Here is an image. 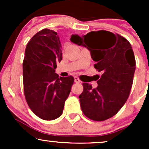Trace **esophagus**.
<instances>
[{
  "label": "esophagus",
  "mask_w": 149,
  "mask_h": 149,
  "mask_svg": "<svg viewBox=\"0 0 149 149\" xmlns=\"http://www.w3.org/2000/svg\"><path fill=\"white\" fill-rule=\"evenodd\" d=\"M74 78H75V83H80V80L79 78H78V77H75Z\"/></svg>",
  "instance_id": "esophagus-1"
}]
</instances>
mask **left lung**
<instances>
[{
  "instance_id": "left-lung-1",
  "label": "left lung",
  "mask_w": 149,
  "mask_h": 149,
  "mask_svg": "<svg viewBox=\"0 0 149 149\" xmlns=\"http://www.w3.org/2000/svg\"><path fill=\"white\" fill-rule=\"evenodd\" d=\"M71 40L90 50L94 66L102 73L97 88L83 83L79 98L83 113L95 121L110 118L125 103L132 86L136 62L130 43L119 34L103 30L82 37L73 35Z\"/></svg>"
}]
</instances>
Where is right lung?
Instances as JSON below:
<instances>
[{
    "label": "right lung",
    "instance_id": "obj_1",
    "mask_svg": "<svg viewBox=\"0 0 149 149\" xmlns=\"http://www.w3.org/2000/svg\"><path fill=\"white\" fill-rule=\"evenodd\" d=\"M62 59L57 32L44 29L27 43L23 61L24 92L31 110L45 120L59 118L74 82L73 76L59 77L57 63Z\"/></svg>",
    "mask_w": 149,
    "mask_h": 149
}]
</instances>
